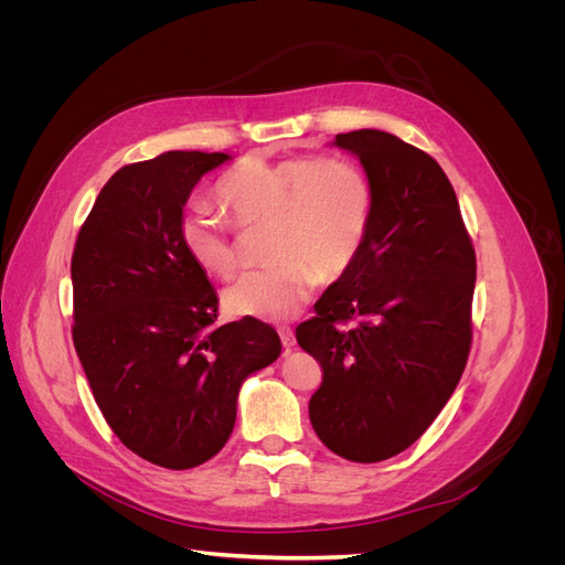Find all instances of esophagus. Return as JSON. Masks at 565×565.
Segmentation results:
<instances>
[{"instance_id":"esophagus-1","label":"esophagus","mask_w":565,"mask_h":565,"mask_svg":"<svg viewBox=\"0 0 565 565\" xmlns=\"http://www.w3.org/2000/svg\"><path fill=\"white\" fill-rule=\"evenodd\" d=\"M278 334H280V341H282V347H285V349H292V347L297 344L295 332L289 330V328H280V330H278Z\"/></svg>"}]
</instances>
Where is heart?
<instances>
[{"mask_svg": "<svg viewBox=\"0 0 565 565\" xmlns=\"http://www.w3.org/2000/svg\"><path fill=\"white\" fill-rule=\"evenodd\" d=\"M216 195L237 226L270 221V259L226 287L228 313L280 322L299 313L320 276L337 278L361 252L374 212L367 174L351 160H245L218 181ZM181 245L212 276L237 266L231 226L198 202L181 218Z\"/></svg>", "mask_w": 565, "mask_h": 565, "instance_id": "heart-1", "label": "heart"}]
</instances>
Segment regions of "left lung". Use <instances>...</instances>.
I'll return each mask as SVG.
<instances>
[{
    "label": "left lung",
    "mask_w": 565,
    "mask_h": 565,
    "mask_svg": "<svg viewBox=\"0 0 565 565\" xmlns=\"http://www.w3.org/2000/svg\"><path fill=\"white\" fill-rule=\"evenodd\" d=\"M361 160L374 212L355 262L324 289L299 347L322 367L309 417L351 461H382L429 429L471 347L476 254L440 164L380 129L337 134ZM355 319L351 331L337 321Z\"/></svg>",
    "instance_id": "8db88e82"
}]
</instances>
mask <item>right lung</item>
<instances>
[{
    "label": "right lung",
    "instance_id": "add662e5",
    "mask_svg": "<svg viewBox=\"0 0 565 565\" xmlns=\"http://www.w3.org/2000/svg\"><path fill=\"white\" fill-rule=\"evenodd\" d=\"M226 152L169 150L100 188L73 252V341L115 436L164 469L212 459L243 382L280 355L266 322L214 324L218 299L181 245L198 181Z\"/></svg>",
    "mask_w": 565,
    "mask_h": 565
}]
</instances>
